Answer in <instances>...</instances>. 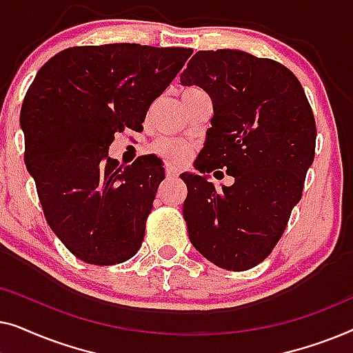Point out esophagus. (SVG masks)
<instances>
[{
	"label": "esophagus",
	"instance_id": "34e87169",
	"mask_svg": "<svg viewBox=\"0 0 353 353\" xmlns=\"http://www.w3.org/2000/svg\"><path fill=\"white\" fill-rule=\"evenodd\" d=\"M165 173H167V176H168V178H175V176H178V173H180V172H178L175 167H172V165H170V167H167Z\"/></svg>",
	"mask_w": 353,
	"mask_h": 353
}]
</instances>
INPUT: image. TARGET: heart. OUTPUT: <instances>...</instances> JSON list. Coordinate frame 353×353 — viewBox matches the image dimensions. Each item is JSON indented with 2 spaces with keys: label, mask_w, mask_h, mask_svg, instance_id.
I'll return each instance as SVG.
<instances>
[{
  "label": "heart",
  "mask_w": 353,
  "mask_h": 353,
  "mask_svg": "<svg viewBox=\"0 0 353 353\" xmlns=\"http://www.w3.org/2000/svg\"><path fill=\"white\" fill-rule=\"evenodd\" d=\"M194 91H201L197 88H186L183 91V94H190V93H194ZM152 152L159 156L163 161L167 162H172V163H178V162H183L185 159L190 156L191 154V148L190 144H186L185 141H180V139H175V138H162L159 139L152 144Z\"/></svg>",
  "instance_id": "1"
}]
</instances>
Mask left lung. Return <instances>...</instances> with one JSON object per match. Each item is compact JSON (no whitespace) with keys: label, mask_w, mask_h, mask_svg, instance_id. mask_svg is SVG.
Listing matches in <instances>:
<instances>
[{"label":"left lung","mask_w":353,"mask_h":353,"mask_svg":"<svg viewBox=\"0 0 353 353\" xmlns=\"http://www.w3.org/2000/svg\"><path fill=\"white\" fill-rule=\"evenodd\" d=\"M180 81L199 86L214 104L194 162L199 175H180L190 241L216 267L244 272L268 257L301 201L315 159V117L288 67L244 51H197ZM219 168L233 185L208 181L205 173Z\"/></svg>","instance_id":"obj_1"}]
</instances>
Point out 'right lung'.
Listing matches in <instances>:
<instances>
[{"instance_id": "right-lung-1", "label": "right lung", "mask_w": 353, "mask_h": 353, "mask_svg": "<svg viewBox=\"0 0 353 353\" xmlns=\"http://www.w3.org/2000/svg\"><path fill=\"white\" fill-rule=\"evenodd\" d=\"M191 54L137 43L67 48L32 81L21 109L23 159L48 225L77 259L105 267L141 248L162 161L139 156L122 167L109 146L125 128L141 132Z\"/></svg>"}]
</instances>
